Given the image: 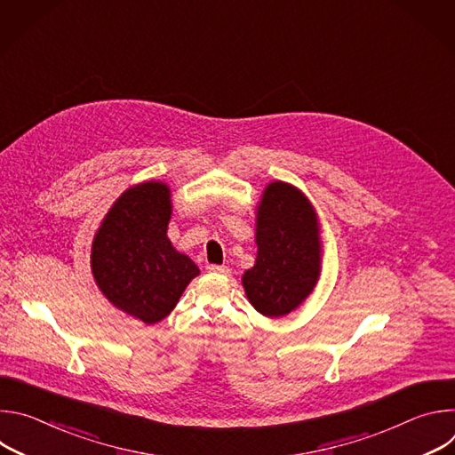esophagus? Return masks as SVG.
<instances>
[{
  "label": "esophagus",
  "instance_id": "obj_1",
  "mask_svg": "<svg viewBox=\"0 0 455 455\" xmlns=\"http://www.w3.org/2000/svg\"><path fill=\"white\" fill-rule=\"evenodd\" d=\"M207 272L211 274H228V267H221V265H207Z\"/></svg>",
  "mask_w": 455,
  "mask_h": 455
}]
</instances>
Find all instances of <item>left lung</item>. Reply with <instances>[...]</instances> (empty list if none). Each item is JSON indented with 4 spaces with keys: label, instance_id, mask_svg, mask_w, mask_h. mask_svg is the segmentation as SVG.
<instances>
[{
    "label": "left lung",
    "instance_id": "obj_1",
    "mask_svg": "<svg viewBox=\"0 0 455 455\" xmlns=\"http://www.w3.org/2000/svg\"><path fill=\"white\" fill-rule=\"evenodd\" d=\"M255 267L243 275L251 306L267 316L295 309L320 274L318 223L309 202L284 183L267 187L257 211Z\"/></svg>",
    "mask_w": 455,
    "mask_h": 455
}]
</instances>
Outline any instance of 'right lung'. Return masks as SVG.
Segmentation results:
<instances>
[{
    "instance_id": "obj_1",
    "label": "right lung",
    "mask_w": 455,
    "mask_h": 455,
    "mask_svg": "<svg viewBox=\"0 0 455 455\" xmlns=\"http://www.w3.org/2000/svg\"><path fill=\"white\" fill-rule=\"evenodd\" d=\"M167 185L148 181L125 190L106 214L92 248L93 277L118 309L155 323L176 306L200 274L167 237Z\"/></svg>"
}]
</instances>
